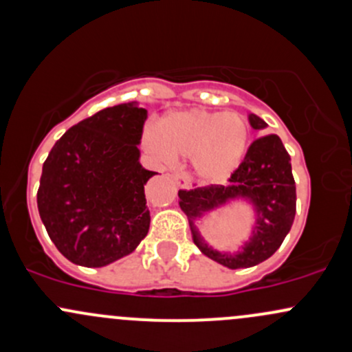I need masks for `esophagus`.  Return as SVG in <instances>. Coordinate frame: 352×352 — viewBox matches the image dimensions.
I'll return each instance as SVG.
<instances>
[{
	"label": "esophagus",
	"mask_w": 352,
	"mask_h": 352,
	"mask_svg": "<svg viewBox=\"0 0 352 352\" xmlns=\"http://www.w3.org/2000/svg\"><path fill=\"white\" fill-rule=\"evenodd\" d=\"M172 179H173V182L177 184V187H179V188H187L188 187V179L186 175H184V173L173 172Z\"/></svg>",
	"instance_id": "1"
}]
</instances>
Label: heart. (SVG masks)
I'll return each mask as SVG.
<instances>
[{
    "mask_svg": "<svg viewBox=\"0 0 352 352\" xmlns=\"http://www.w3.org/2000/svg\"><path fill=\"white\" fill-rule=\"evenodd\" d=\"M143 142L160 162L190 157L199 182L219 184L246 158L251 129L246 118L238 113L186 109L166 114L158 128H148Z\"/></svg>",
    "mask_w": 352,
    "mask_h": 352,
    "instance_id": "obj_1",
    "label": "heart"
}]
</instances>
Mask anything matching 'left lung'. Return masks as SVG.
Wrapping results in <instances>:
<instances>
[{
	"label": "left lung",
	"instance_id": "1",
	"mask_svg": "<svg viewBox=\"0 0 352 352\" xmlns=\"http://www.w3.org/2000/svg\"><path fill=\"white\" fill-rule=\"evenodd\" d=\"M251 128L268 126L256 114H248ZM244 201L254 210L250 238L236 250L221 252L205 241L198 224L212 212ZM297 192L290 155L276 135L261 136L229 179V186L179 190V206L187 216L192 241L204 256L231 270L251 268L268 260L290 232L295 219Z\"/></svg>",
	"mask_w": 352,
	"mask_h": 352
}]
</instances>
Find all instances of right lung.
Segmentation results:
<instances>
[{
	"mask_svg": "<svg viewBox=\"0 0 352 352\" xmlns=\"http://www.w3.org/2000/svg\"><path fill=\"white\" fill-rule=\"evenodd\" d=\"M148 111L106 108L64 133L47 157L36 204L52 243L72 263L101 268L128 256L150 229L140 164Z\"/></svg>",
	"mask_w": 352,
	"mask_h": 352,
	"instance_id": "1",
	"label": "right lung"
}]
</instances>
